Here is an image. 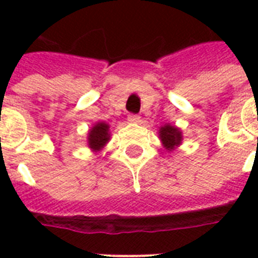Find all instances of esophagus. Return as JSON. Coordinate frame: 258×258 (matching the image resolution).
<instances>
[{
	"label": "esophagus",
	"instance_id": "esophagus-1",
	"mask_svg": "<svg viewBox=\"0 0 258 258\" xmlns=\"http://www.w3.org/2000/svg\"><path fill=\"white\" fill-rule=\"evenodd\" d=\"M128 121H131V123H139V121H141V116L137 115V113H130Z\"/></svg>",
	"mask_w": 258,
	"mask_h": 258
}]
</instances>
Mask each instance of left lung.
Masks as SVG:
<instances>
[{"instance_id": "8db88e82", "label": "left lung", "mask_w": 258, "mask_h": 258, "mask_svg": "<svg viewBox=\"0 0 258 258\" xmlns=\"http://www.w3.org/2000/svg\"><path fill=\"white\" fill-rule=\"evenodd\" d=\"M159 137H161L162 142H163V145H165V147L167 150L174 149L175 146L179 145L180 139H182V135H180L179 130L170 124L163 125V127L159 130Z\"/></svg>"}]
</instances>
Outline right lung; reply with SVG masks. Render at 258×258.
<instances>
[{"label": "right lung", "instance_id": "add662e5", "mask_svg": "<svg viewBox=\"0 0 258 258\" xmlns=\"http://www.w3.org/2000/svg\"><path fill=\"white\" fill-rule=\"evenodd\" d=\"M108 128V124H105V123H97V124L89 131L88 143L89 147H91L93 151H99V150L107 143V141L109 139Z\"/></svg>", "mask_w": 258, "mask_h": 258}]
</instances>
